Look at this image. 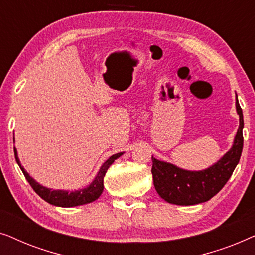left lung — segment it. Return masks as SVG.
Masks as SVG:
<instances>
[{"instance_id": "left-lung-1", "label": "left lung", "mask_w": 255, "mask_h": 255, "mask_svg": "<svg viewBox=\"0 0 255 255\" xmlns=\"http://www.w3.org/2000/svg\"><path fill=\"white\" fill-rule=\"evenodd\" d=\"M236 109L239 115V128L232 147L208 168L188 170L152 156L153 183L160 197L172 204L194 205L207 202L219 193L231 177L243 152L244 117L238 99Z\"/></svg>"}]
</instances>
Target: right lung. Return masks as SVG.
<instances>
[{
  "mask_svg": "<svg viewBox=\"0 0 255 255\" xmlns=\"http://www.w3.org/2000/svg\"><path fill=\"white\" fill-rule=\"evenodd\" d=\"M13 141H15V138H13ZM13 152H15V158L16 161L18 163L19 168L22 169V172L27 180V182L30 183V186L33 188V190L39 195V196L43 198L44 201H46L47 203L52 205H55V207H61V208H72V207H79V205L88 204L92 203V202L96 201L97 198L101 196L102 191L104 189V175H106L107 170L109 167L113 165L114 161L116 159L120 158L121 155H123L124 152L117 153V154L111 155L109 159L107 160L106 162L101 166L99 172H97L95 179L92 181V183H89L86 188H82V189L78 190H64V189H51V188L41 186L40 183H38L33 177L30 176V174L26 172L25 168L22 166V163L19 161L18 154H17V149L13 148Z\"/></svg>",
  "mask_w": 255,
  "mask_h": 255,
  "instance_id": "right-lung-1",
  "label": "right lung"
}]
</instances>
